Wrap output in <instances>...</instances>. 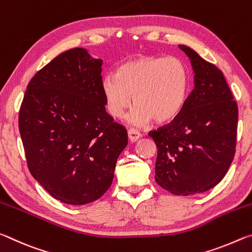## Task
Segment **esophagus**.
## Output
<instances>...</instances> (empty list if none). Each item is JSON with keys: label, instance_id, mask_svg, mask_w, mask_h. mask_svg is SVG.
Instances as JSON below:
<instances>
[{"label": "esophagus", "instance_id": "1", "mask_svg": "<svg viewBox=\"0 0 252 252\" xmlns=\"http://www.w3.org/2000/svg\"><path fill=\"white\" fill-rule=\"evenodd\" d=\"M127 136H129V140L131 142H135L138 141V140L141 138V133L138 130L135 129H130L127 131Z\"/></svg>", "mask_w": 252, "mask_h": 252}]
</instances>
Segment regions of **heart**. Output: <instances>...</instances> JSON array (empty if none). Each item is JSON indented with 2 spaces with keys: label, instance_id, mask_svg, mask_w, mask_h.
I'll list each match as a JSON object with an SVG mask.
<instances>
[{
  "label": "heart",
  "instance_id": "1",
  "mask_svg": "<svg viewBox=\"0 0 252 252\" xmlns=\"http://www.w3.org/2000/svg\"><path fill=\"white\" fill-rule=\"evenodd\" d=\"M189 90V69L177 57L142 55L125 62L116 74L101 81L105 108L113 118L123 117L133 95L135 108L129 121L134 126L152 119L158 123L173 120L185 108Z\"/></svg>",
  "mask_w": 252,
  "mask_h": 252
}]
</instances>
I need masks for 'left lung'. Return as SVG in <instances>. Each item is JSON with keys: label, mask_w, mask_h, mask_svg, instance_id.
<instances>
[{"label": "left lung", "mask_w": 252, "mask_h": 252, "mask_svg": "<svg viewBox=\"0 0 252 252\" xmlns=\"http://www.w3.org/2000/svg\"><path fill=\"white\" fill-rule=\"evenodd\" d=\"M194 73L185 108L149 135L156 142V181L169 192H204L222 180L236 152L238 105L218 67L179 45Z\"/></svg>", "instance_id": "left-lung-1"}]
</instances>
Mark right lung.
Listing matches in <instances>:
<instances>
[{"label":"right lung","instance_id":"obj_1","mask_svg":"<svg viewBox=\"0 0 252 252\" xmlns=\"http://www.w3.org/2000/svg\"><path fill=\"white\" fill-rule=\"evenodd\" d=\"M102 60L74 48L58 55L28 84L19 129L33 178L63 203L103 195L127 144L126 127L105 111Z\"/></svg>","mask_w":252,"mask_h":252}]
</instances>
